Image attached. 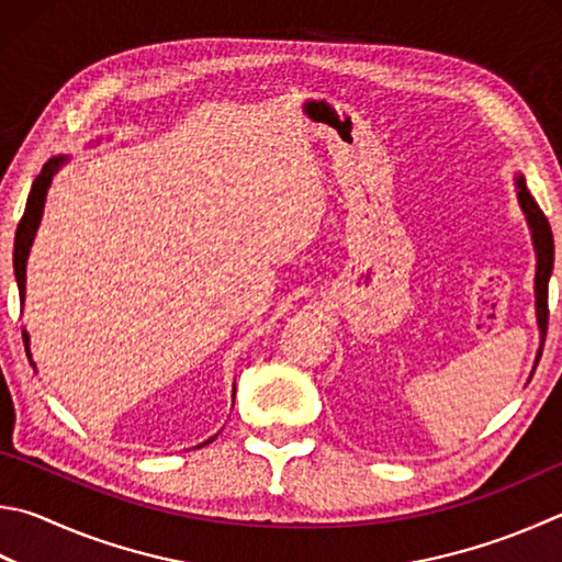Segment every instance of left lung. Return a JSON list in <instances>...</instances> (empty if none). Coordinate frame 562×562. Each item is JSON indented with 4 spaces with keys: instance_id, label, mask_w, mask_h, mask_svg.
I'll list each match as a JSON object with an SVG mask.
<instances>
[{
    "instance_id": "obj_1",
    "label": "left lung",
    "mask_w": 562,
    "mask_h": 562,
    "mask_svg": "<svg viewBox=\"0 0 562 562\" xmlns=\"http://www.w3.org/2000/svg\"><path fill=\"white\" fill-rule=\"evenodd\" d=\"M514 183H516L518 206H521V211H524L528 231H530V240H533V250H536L533 292H536V322H538V334H540V346H538L536 363H533V371H536L540 351H543L546 329H548V282H550V274H553L555 246H553V231H550V223L546 218V213L540 211L536 199L530 196V191L526 189L524 175H516ZM530 375H533V373H530Z\"/></svg>"
}]
</instances>
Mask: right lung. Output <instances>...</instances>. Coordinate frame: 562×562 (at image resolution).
Wrapping results in <instances>:
<instances>
[{"mask_svg":"<svg viewBox=\"0 0 562 562\" xmlns=\"http://www.w3.org/2000/svg\"><path fill=\"white\" fill-rule=\"evenodd\" d=\"M70 157L68 155H58V157H50L44 169H41V175L34 179L32 183V191H29V199H26V209H24V216L19 221L16 226V236H14V278H16V288H19V300L24 304L26 297V260H29V252H32L34 246V238H36V231L41 226V216H44V206H46V193L50 189V181L58 175V169L66 165ZM24 344H26V353L29 359H32V351H29V334L24 329ZM32 366H36L32 361ZM233 403H236V383H233ZM216 437V435H213ZM211 437V440H213ZM211 440L201 442L196 447L209 445Z\"/></svg>","mask_w":562,"mask_h":562,"instance_id":"1","label":"right lung"}]
</instances>
